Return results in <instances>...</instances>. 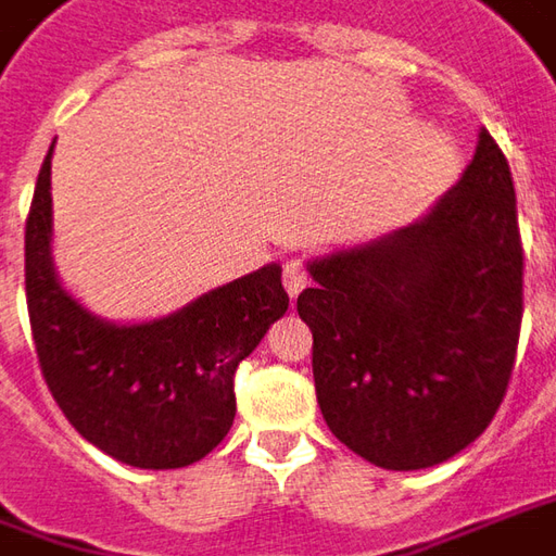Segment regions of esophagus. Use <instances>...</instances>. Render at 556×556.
I'll list each match as a JSON object with an SVG mask.
<instances>
[{
    "label": "esophagus",
    "mask_w": 556,
    "mask_h": 556,
    "mask_svg": "<svg viewBox=\"0 0 556 556\" xmlns=\"http://www.w3.org/2000/svg\"><path fill=\"white\" fill-rule=\"evenodd\" d=\"M282 286H286L289 298H295L298 292L307 286V267H304L301 261H289V264L282 267Z\"/></svg>",
    "instance_id": "34e87169"
}]
</instances>
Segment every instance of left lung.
<instances>
[{
    "label": "left lung",
    "instance_id": "8db88e82",
    "mask_svg": "<svg viewBox=\"0 0 556 556\" xmlns=\"http://www.w3.org/2000/svg\"><path fill=\"white\" fill-rule=\"evenodd\" d=\"M307 267L298 314L314 332L316 403L348 450L418 470L486 431L523 319L517 197L486 128L425 218Z\"/></svg>",
    "mask_w": 556,
    "mask_h": 556
}]
</instances>
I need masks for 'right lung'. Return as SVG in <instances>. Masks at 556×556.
Returning <instances> with one entry per match:
<instances>
[{
	"label": "right lung",
	"instance_id": "1",
	"mask_svg": "<svg viewBox=\"0 0 556 556\" xmlns=\"http://www.w3.org/2000/svg\"><path fill=\"white\" fill-rule=\"evenodd\" d=\"M51 150L24 237L42 378L91 446L131 468H187L227 437L237 415V366L289 311L282 267L267 264L150 323L119 326L88 314L51 264Z\"/></svg>",
	"mask_w": 556,
	"mask_h": 556
}]
</instances>
